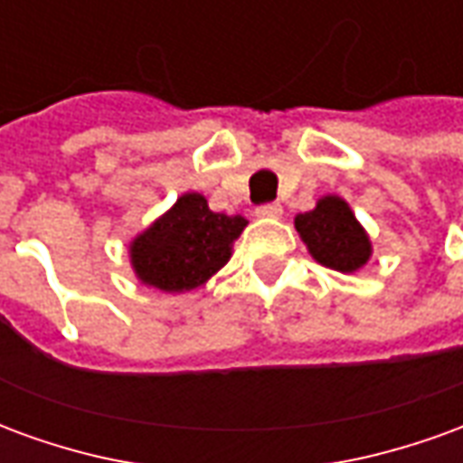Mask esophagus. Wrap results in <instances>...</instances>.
<instances>
[{
    "mask_svg": "<svg viewBox=\"0 0 463 463\" xmlns=\"http://www.w3.org/2000/svg\"><path fill=\"white\" fill-rule=\"evenodd\" d=\"M255 213L260 215V218H280L282 215V205L280 203H265V205H258Z\"/></svg>",
    "mask_w": 463,
    "mask_h": 463,
    "instance_id": "1",
    "label": "esophagus"
}]
</instances>
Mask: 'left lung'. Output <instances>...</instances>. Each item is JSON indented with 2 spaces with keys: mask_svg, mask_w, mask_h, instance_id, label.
<instances>
[{
  "mask_svg": "<svg viewBox=\"0 0 463 463\" xmlns=\"http://www.w3.org/2000/svg\"><path fill=\"white\" fill-rule=\"evenodd\" d=\"M295 231L315 260L337 272L364 268L372 255L367 231L340 195H325L317 205L295 218Z\"/></svg>",
  "mask_w": 463,
  "mask_h": 463,
  "instance_id": "obj_1",
  "label": "left lung"
}]
</instances>
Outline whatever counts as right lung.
<instances>
[{"label":"right lung","mask_w":463,"mask_h":463,"mask_svg":"<svg viewBox=\"0 0 463 463\" xmlns=\"http://www.w3.org/2000/svg\"><path fill=\"white\" fill-rule=\"evenodd\" d=\"M245 225L242 215L213 213L201 193H183L171 211L133 238L131 268L156 290H195L231 260Z\"/></svg>","instance_id":"obj_1"}]
</instances>
